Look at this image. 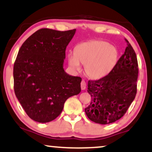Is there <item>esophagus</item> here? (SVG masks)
Returning a JSON list of instances; mask_svg holds the SVG:
<instances>
[{"mask_svg": "<svg viewBox=\"0 0 152 152\" xmlns=\"http://www.w3.org/2000/svg\"><path fill=\"white\" fill-rule=\"evenodd\" d=\"M86 83L85 82V81L82 80V81H81V90H84L86 89Z\"/></svg>", "mask_w": 152, "mask_h": 152, "instance_id": "34e87169", "label": "esophagus"}]
</instances>
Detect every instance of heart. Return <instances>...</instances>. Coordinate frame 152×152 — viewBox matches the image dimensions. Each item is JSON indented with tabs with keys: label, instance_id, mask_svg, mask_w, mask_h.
<instances>
[{
	"label": "heart",
	"instance_id": "1",
	"mask_svg": "<svg viewBox=\"0 0 152 152\" xmlns=\"http://www.w3.org/2000/svg\"><path fill=\"white\" fill-rule=\"evenodd\" d=\"M68 64L74 71H79L85 64L89 77L99 79L111 73L118 62V53L115 47L104 41L90 40L77 44L75 52L67 55Z\"/></svg>",
	"mask_w": 152,
	"mask_h": 152
}]
</instances>
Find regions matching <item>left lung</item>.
Instances as JSON below:
<instances>
[{
    "mask_svg": "<svg viewBox=\"0 0 152 152\" xmlns=\"http://www.w3.org/2000/svg\"><path fill=\"white\" fill-rule=\"evenodd\" d=\"M126 41L125 52L111 73L99 80L88 81L92 101L85 112L95 123L109 124L120 120L136 96L138 62L131 45Z\"/></svg>",
    "mask_w": 152,
    "mask_h": 152,
    "instance_id": "1",
    "label": "left lung"
}]
</instances>
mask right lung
Returning <instances> with one entry per match:
<instances>
[{"mask_svg": "<svg viewBox=\"0 0 152 152\" xmlns=\"http://www.w3.org/2000/svg\"><path fill=\"white\" fill-rule=\"evenodd\" d=\"M76 29L42 28L22 44L13 66L14 91L26 113L37 122H51L66 100L81 92V78L63 68L65 51Z\"/></svg>", "mask_w": 152, "mask_h": 152, "instance_id": "add662e5", "label": "right lung"}]
</instances>
